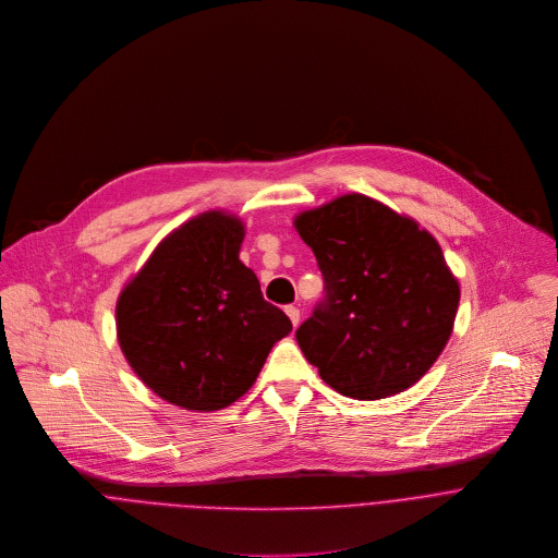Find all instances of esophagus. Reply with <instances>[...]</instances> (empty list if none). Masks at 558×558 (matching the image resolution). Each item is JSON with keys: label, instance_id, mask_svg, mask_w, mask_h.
<instances>
[{"label": "esophagus", "instance_id": "34e87169", "mask_svg": "<svg viewBox=\"0 0 558 558\" xmlns=\"http://www.w3.org/2000/svg\"><path fill=\"white\" fill-rule=\"evenodd\" d=\"M286 314H288V316H290V320H292V325H294V327H296V325H299V320H301V310H299V307H296V305H288V307H286Z\"/></svg>", "mask_w": 558, "mask_h": 558}]
</instances>
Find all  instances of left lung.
Listing matches in <instances>:
<instances>
[{"label": "left lung", "mask_w": 558, "mask_h": 558, "mask_svg": "<svg viewBox=\"0 0 558 558\" xmlns=\"http://www.w3.org/2000/svg\"><path fill=\"white\" fill-rule=\"evenodd\" d=\"M325 296L296 329L318 376L378 400L415 385L447 348L460 283L435 238L389 206L350 193L294 217Z\"/></svg>", "instance_id": "8db88e82"}]
</instances>
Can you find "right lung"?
I'll return each mask as SVG.
<instances>
[{"instance_id":"add662e5","label":"right lung","mask_w":558,"mask_h":558,"mask_svg":"<svg viewBox=\"0 0 558 558\" xmlns=\"http://www.w3.org/2000/svg\"><path fill=\"white\" fill-rule=\"evenodd\" d=\"M240 217L206 210L151 253L117 303L121 350L162 400L217 411L257 380L290 318L240 262Z\"/></svg>"}]
</instances>
